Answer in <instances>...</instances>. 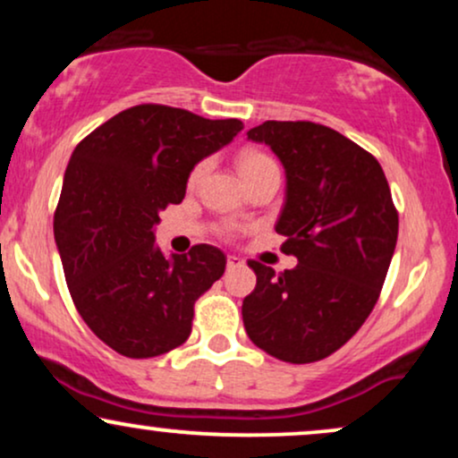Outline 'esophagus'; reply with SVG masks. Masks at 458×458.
<instances>
[{"label":"esophagus","mask_w":458,"mask_h":458,"mask_svg":"<svg viewBox=\"0 0 458 458\" xmlns=\"http://www.w3.org/2000/svg\"><path fill=\"white\" fill-rule=\"evenodd\" d=\"M225 265H228V269H239V267H243L245 262L239 259V256H228V262H225Z\"/></svg>","instance_id":"esophagus-1"}]
</instances>
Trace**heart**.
<instances>
[{
  "label": "heart",
  "mask_w": 458,
  "mask_h": 458,
  "mask_svg": "<svg viewBox=\"0 0 458 458\" xmlns=\"http://www.w3.org/2000/svg\"><path fill=\"white\" fill-rule=\"evenodd\" d=\"M267 165H273V159H269L267 155H262V152H256V150H245L239 155V170H241V176H247L251 174V172L260 170V167H267ZM204 167H207V163H199L196 170L191 172V182H198L199 176L204 174Z\"/></svg>",
  "instance_id": "1"
}]
</instances>
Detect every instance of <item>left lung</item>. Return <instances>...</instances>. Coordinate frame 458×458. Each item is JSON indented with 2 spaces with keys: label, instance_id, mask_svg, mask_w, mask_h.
I'll use <instances>...</instances> for the list:
<instances>
[{
  "label": "left lung",
  "instance_id": "8db88e82",
  "mask_svg": "<svg viewBox=\"0 0 458 458\" xmlns=\"http://www.w3.org/2000/svg\"><path fill=\"white\" fill-rule=\"evenodd\" d=\"M286 174L276 233L295 269L250 260L256 288L243 299L247 335L291 364L338 351L379 299L398 239V213L379 161L338 131L267 120L247 131Z\"/></svg>",
  "mask_w": 458,
  "mask_h": 458
}]
</instances>
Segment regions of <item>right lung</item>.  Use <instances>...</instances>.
<instances>
[{
    "instance_id": "right-lung-1",
    "label": "right lung",
    "mask_w": 458,
    "mask_h": 458,
    "mask_svg": "<svg viewBox=\"0 0 458 458\" xmlns=\"http://www.w3.org/2000/svg\"><path fill=\"white\" fill-rule=\"evenodd\" d=\"M243 129L165 105H135L72 150L54 234L75 308L124 357H157L191 334L193 303L224 276L213 245L165 256L155 225L185 198L189 174Z\"/></svg>"
}]
</instances>
